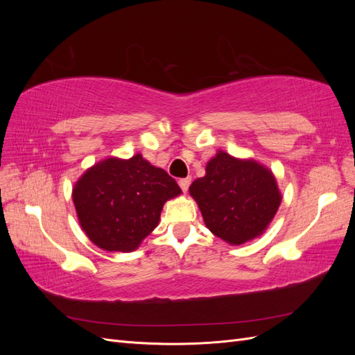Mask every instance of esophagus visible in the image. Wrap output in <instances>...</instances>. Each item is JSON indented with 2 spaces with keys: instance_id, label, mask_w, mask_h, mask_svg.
I'll return each instance as SVG.
<instances>
[{
  "instance_id": "1",
  "label": "esophagus",
  "mask_w": 355,
  "mask_h": 355,
  "mask_svg": "<svg viewBox=\"0 0 355 355\" xmlns=\"http://www.w3.org/2000/svg\"><path fill=\"white\" fill-rule=\"evenodd\" d=\"M189 184H191V178H185V179H180L179 180V187L182 188V191H184V192L188 191Z\"/></svg>"
}]
</instances>
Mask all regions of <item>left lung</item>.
<instances>
[{
  "instance_id": "1",
  "label": "left lung",
  "mask_w": 355,
  "mask_h": 355,
  "mask_svg": "<svg viewBox=\"0 0 355 355\" xmlns=\"http://www.w3.org/2000/svg\"><path fill=\"white\" fill-rule=\"evenodd\" d=\"M189 194L210 232L231 245L261 237L282 204L270 168L223 151L207 161L206 175L192 182Z\"/></svg>"
}]
</instances>
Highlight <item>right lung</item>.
<instances>
[{
    "mask_svg": "<svg viewBox=\"0 0 355 355\" xmlns=\"http://www.w3.org/2000/svg\"><path fill=\"white\" fill-rule=\"evenodd\" d=\"M182 194L163 168L142 154L108 157L89 167L72 188L81 230L106 252L136 250L159 222L164 202Z\"/></svg>",
    "mask_w": 355,
    "mask_h": 355,
    "instance_id": "right-lung-1",
    "label": "right lung"
}]
</instances>
